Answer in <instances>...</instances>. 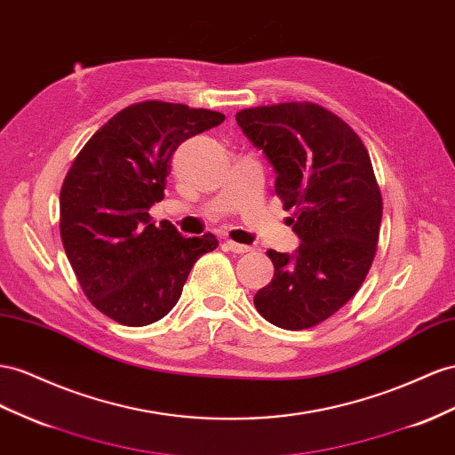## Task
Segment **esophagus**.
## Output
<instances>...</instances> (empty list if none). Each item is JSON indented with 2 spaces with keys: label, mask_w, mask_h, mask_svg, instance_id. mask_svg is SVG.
<instances>
[{
  "label": "esophagus",
  "mask_w": 455,
  "mask_h": 455,
  "mask_svg": "<svg viewBox=\"0 0 455 455\" xmlns=\"http://www.w3.org/2000/svg\"><path fill=\"white\" fill-rule=\"evenodd\" d=\"M226 249L235 252V254H244V252H251V247H247V244H241V243H235V241H226Z\"/></svg>",
  "instance_id": "1"
}]
</instances>
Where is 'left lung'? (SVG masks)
I'll return each mask as SVG.
<instances>
[{"label": "left lung", "mask_w": 455, "mask_h": 455, "mask_svg": "<svg viewBox=\"0 0 455 455\" xmlns=\"http://www.w3.org/2000/svg\"><path fill=\"white\" fill-rule=\"evenodd\" d=\"M235 120L274 166L300 239L292 254L267 251L274 277L254 306L281 329L314 327L358 292L373 264L383 199L370 153L345 120L308 101L244 108Z\"/></svg>", "instance_id": "8db88e82"}]
</instances>
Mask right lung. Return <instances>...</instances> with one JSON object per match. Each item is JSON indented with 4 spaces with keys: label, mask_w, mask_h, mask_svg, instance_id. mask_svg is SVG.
Masks as SVG:
<instances>
[{
    "label": "right lung",
    "mask_w": 455,
    "mask_h": 455,
    "mask_svg": "<svg viewBox=\"0 0 455 455\" xmlns=\"http://www.w3.org/2000/svg\"><path fill=\"white\" fill-rule=\"evenodd\" d=\"M224 115L181 103L143 101L97 130L60 188V239L85 297L128 327L163 319L181 297L193 264L218 247L212 233L183 237L155 226L149 208L164 199L170 158Z\"/></svg>",
    "instance_id": "obj_1"
}]
</instances>
